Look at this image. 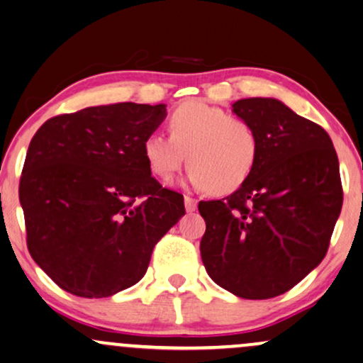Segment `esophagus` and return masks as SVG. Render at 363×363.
<instances>
[{"label": "esophagus", "mask_w": 363, "mask_h": 363, "mask_svg": "<svg viewBox=\"0 0 363 363\" xmlns=\"http://www.w3.org/2000/svg\"><path fill=\"white\" fill-rule=\"evenodd\" d=\"M184 204H186V211L187 212H194L197 209V201L194 199V197H191V196H186L184 197Z\"/></svg>", "instance_id": "esophagus-1"}]
</instances>
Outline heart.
Masks as SVG:
<instances>
[{
    "label": "heart",
    "mask_w": 363,
    "mask_h": 363,
    "mask_svg": "<svg viewBox=\"0 0 363 363\" xmlns=\"http://www.w3.org/2000/svg\"><path fill=\"white\" fill-rule=\"evenodd\" d=\"M169 134L151 133L144 157L154 176L171 181L186 164L191 186L214 194L238 191L250 177L260 156V139L249 121L202 103L177 108L169 118Z\"/></svg>",
    "instance_id": "b5f03b06"
}]
</instances>
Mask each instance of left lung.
Listing matches in <instances>:
<instances>
[{"mask_svg": "<svg viewBox=\"0 0 363 363\" xmlns=\"http://www.w3.org/2000/svg\"><path fill=\"white\" fill-rule=\"evenodd\" d=\"M232 113L255 128L260 156L238 191L199 202L201 257L234 296L272 298L325 257L344 201L339 157L325 129L277 99H239Z\"/></svg>", "mask_w": 363, "mask_h": 363, "instance_id": "1", "label": "left lung"}]
</instances>
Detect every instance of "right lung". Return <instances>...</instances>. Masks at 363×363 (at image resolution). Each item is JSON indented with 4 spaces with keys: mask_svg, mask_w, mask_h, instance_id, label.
Wrapping results in <instances>:
<instances>
[{
    "mask_svg": "<svg viewBox=\"0 0 363 363\" xmlns=\"http://www.w3.org/2000/svg\"><path fill=\"white\" fill-rule=\"evenodd\" d=\"M166 116V104L94 106L33 136L19 181L28 250L62 291L103 298L138 284L186 214L184 197L159 184L144 157Z\"/></svg>",
    "mask_w": 363,
    "mask_h": 363,
    "instance_id": "add662e5",
    "label": "right lung"
}]
</instances>
